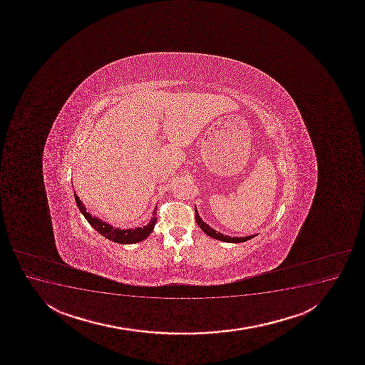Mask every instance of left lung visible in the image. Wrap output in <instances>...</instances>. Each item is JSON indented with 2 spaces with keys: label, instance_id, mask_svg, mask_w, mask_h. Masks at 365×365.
Instances as JSON below:
<instances>
[{
  "label": "left lung",
  "instance_id": "obj_1",
  "mask_svg": "<svg viewBox=\"0 0 365 365\" xmlns=\"http://www.w3.org/2000/svg\"><path fill=\"white\" fill-rule=\"evenodd\" d=\"M195 221H197V226L202 228V231L205 232L207 236L212 237V238H215V240H222V242H228V243H242V242L252 240L253 237H230L226 236V235H222V233H220V232L215 231V230H212V228H211L210 226L207 225V223L204 222V221L200 219V216H199V214H197V207H195Z\"/></svg>",
  "mask_w": 365,
  "mask_h": 365
}]
</instances>
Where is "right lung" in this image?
Here are the masks:
<instances>
[{
    "label": "right lung",
    "instance_id": "obj_1",
    "mask_svg": "<svg viewBox=\"0 0 365 365\" xmlns=\"http://www.w3.org/2000/svg\"><path fill=\"white\" fill-rule=\"evenodd\" d=\"M74 199L77 202L78 209L81 210L86 221L91 223L95 231L99 232L101 236L108 238V240L115 242V243H120V245H134L138 242H142L145 240L146 237L150 235L153 230L155 227V223H156V211L158 209H155L153 212V219L150 222L148 223L144 227L137 228H129V230H120V228H115L111 225H108V222H103L98 217H94L93 215L89 214L86 211V206L83 204L82 200L79 199L77 194L74 193Z\"/></svg>",
    "mask_w": 365,
    "mask_h": 365
}]
</instances>
